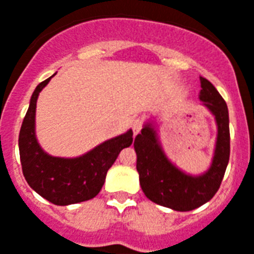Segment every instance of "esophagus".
I'll use <instances>...</instances> for the list:
<instances>
[{
	"label": "esophagus",
	"mask_w": 254,
	"mask_h": 254,
	"mask_svg": "<svg viewBox=\"0 0 254 254\" xmlns=\"http://www.w3.org/2000/svg\"><path fill=\"white\" fill-rule=\"evenodd\" d=\"M143 125H144V122H143V119H140V118H137V119H135V121L132 122L131 127H132L133 135H136V133L140 132V129L143 128Z\"/></svg>",
	"instance_id": "obj_1"
}]
</instances>
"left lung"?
Instances as JSON below:
<instances>
[{"label":"left lung","mask_w":254,"mask_h":254,"mask_svg":"<svg viewBox=\"0 0 254 254\" xmlns=\"http://www.w3.org/2000/svg\"><path fill=\"white\" fill-rule=\"evenodd\" d=\"M200 100L216 118L217 141L211 168L201 176H190L166 158L155 129L145 125L133 140L136 170L144 194L159 205L187 212L201 207L219 190L231 154L229 115L223 96L205 78H200Z\"/></svg>","instance_id":"1"}]
</instances>
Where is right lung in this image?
Masks as SVG:
<instances>
[{"label":"right lung","mask_w":254,"mask_h":254,"mask_svg":"<svg viewBox=\"0 0 254 254\" xmlns=\"http://www.w3.org/2000/svg\"><path fill=\"white\" fill-rule=\"evenodd\" d=\"M50 78L35 87L30 106L23 118L18 145L22 174L27 184L43 198L56 205H68L95 197L105 184L110 167L122 149L132 144V131L102 143L83 156L74 159L47 155L35 139L37 99Z\"/></svg>","instance_id":"1"}]
</instances>
